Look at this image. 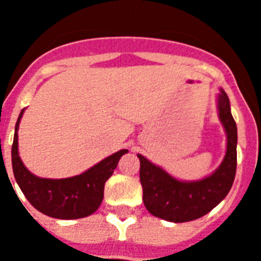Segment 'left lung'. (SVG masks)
<instances>
[{
    "label": "left lung",
    "instance_id": "1",
    "mask_svg": "<svg viewBox=\"0 0 261 261\" xmlns=\"http://www.w3.org/2000/svg\"><path fill=\"white\" fill-rule=\"evenodd\" d=\"M217 108L221 123L227 136V146L222 163L216 171L201 180L181 181L166 172L162 167L140 158V181L142 186V200L153 216L168 222H188L216 208L234 183L237 171V124L230 110L227 94L220 89Z\"/></svg>",
    "mask_w": 261,
    "mask_h": 261
}]
</instances>
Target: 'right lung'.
<instances>
[{"label": "right lung", "instance_id": "1", "mask_svg": "<svg viewBox=\"0 0 261 261\" xmlns=\"http://www.w3.org/2000/svg\"><path fill=\"white\" fill-rule=\"evenodd\" d=\"M23 111L15 124L11 147L13 172L23 195L34 208L53 218L75 220L93 214L102 204L106 181L114 174L119 159L128 150H119L75 176L65 179L39 177L27 170L18 153V129Z\"/></svg>", "mask_w": 261, "mask_h": 261}]
</instances>
